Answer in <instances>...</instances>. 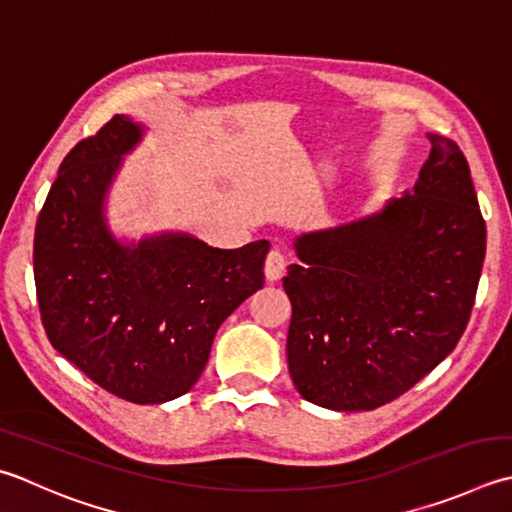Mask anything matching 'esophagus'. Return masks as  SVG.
Returning <instances> with one entry per match:
<instances>
[{
  "mask_svg": "<svg viewBox=\"0 0 512 512\" xmlns=\"http://www.w3.org/2000/svg\"><path fill=\"white\" fill-rule=\"evenodd\" d=\"M286 273V262H284V255L279 253V250H270L266 255V262H264V275H266V282H279V279L284 277Z\"/></svg>",
  "mask_w": 512,
  "mask_h": 512,
  "instance_id": "esophagus-1",
  "label": "esophagus"
}]
</instances>
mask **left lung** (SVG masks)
Returning <instances> with one entry per match:
<instances>
[{
  "label": "left lung",
  "instance_id": "left-lung-1",
  "mask_svg": "<svg viewBox=\"0 0 512 512\" xmlns=\"http://www.w3.org/2000/svg\"><path fill=\"white\" fill-rule=\"evenodd\" d=\"M413 190L375 213L295 239L299 264L286 355L306 402L373 410L393 402L453 353L466 330L486 255L462 150L428 133Z\"/></svg>",
  "mask_w": 512,
  "mask_h": 512
}]
</instances>
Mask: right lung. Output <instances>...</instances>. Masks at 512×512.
Wrapping results in <instances>:
<instances>
[{
  "label": "right lung",
  "instance_id": "add662e5",
  "mask_svg": "<svg viewBox=\"0 0 512 512\" xmlns=\"http://www.w3.org/2000/svg\"><path fill=\"white\" fill-rule=\"evenodd\" d=\"M144 126L115 115L64 157L35 228V286L50 344L133 404L182 397L202 375L217 328L264 286L266 239L235 250L188 233L124 242L106 197Z\"/></svg>",
  "mask_w": 512,
  "mask_h": 512
}]
</instances>
